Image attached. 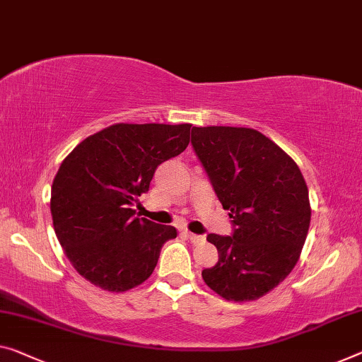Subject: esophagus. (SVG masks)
<instances>
[{"mask_svg": "<svg viewBox=\"0 0 362 362\" xmlns=\"http://www.w3.org/2000/svg\"><path fill=\"white\" fill-rule=\"evenodd\" d=\"M185 235L191 239V243L194 244H202L205 243V236L204 235H196V233H191V231H186Z\"/></svg>", "mask_w": 362, "mask_h": 362, "instance_id": "esophagus-1", "label": "esophagus"}]
</instances>
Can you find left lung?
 Instances as JSON below:
<instances>
[{"instance_id":"1","label":"left lung","mask_w":362,"mask_h":362,"mask_svg":"<svg viewBox=\"0 0 362 362\" xmlns=\"http://www.w3.org/2000/svg\"><path fill=\"white\" fill-rule=\"evenodd\" d=\"M191 144L233 233H210L218 262L202 278L228 301H254L290 275L310 223L309 191L298 165L249 127H192Z\"/></svg>"}]
</instances>
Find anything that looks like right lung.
<instances>
[{
	"label": "right lung",
	"instance_id": "right-lung-1",
	"mask_svg": "<svg viewBox=\"0 0 362 362\" xmlns=\"http://www.w3.org/2000/svg\"><path fill=\"white\" fill-rule=\"evenodd\" d=\"M191 124H113L82 141L52 186L58 241L79 274L108 291L131 290L152 275L173 226L132 209L155 170L185 152Z\"/></svg>",
	"mask_w": 362,
	"mask_h": 362
}]
</instances>
